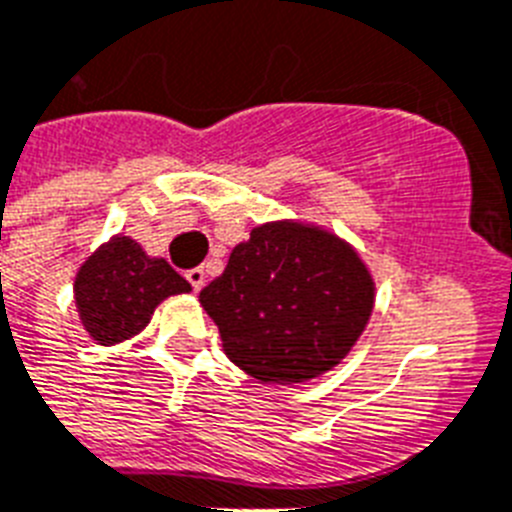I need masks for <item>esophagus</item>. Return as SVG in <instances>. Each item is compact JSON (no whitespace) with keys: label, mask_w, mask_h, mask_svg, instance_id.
Masks as SVG:
<instances>
[{"label":"esophagus","mask_w":512,"mask_h":512,"mask_svg":"<svg viewBox=\"0 0 512 512\" xmlns=\"http://www.w3.org/2000/svg\"><path fill=\"white\" fill-rule=\"evenodd\" d=\"M186 279H189L191 287H194L196 292L202 290V287L207 285V272H204V266H196V269H189V272H186Z\"/></svg>","instance_id":"34e87169"}]
</instances>
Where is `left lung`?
Returning <instances> with one entry per match:
<instances>
[{
	"mask_svg": "<svg viewBox=\"0 0 512 512\" xmlns=\"http://www.w3.org/2000/svg\"><path fill=\"white\" fill-rule=\"evenodd\" d=\"M222 349L259 383L313 381L352 352L373 316L375 279L355 246L313 222L253 227L199 292Z\"/></svg>",
	"mask_w": 512,
	"mask_h": 512,
	"instance_id": "obj_1",
	"label": "left lung"
}]
</instances>
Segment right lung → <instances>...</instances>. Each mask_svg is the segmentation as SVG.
<instances>
[{
	"label": "right lung",
	"mask_w": 512,
	"mask_h": 512,
	"mask_svg": "<svg viewBox=\"0 0 512 512\" xmlns=\"http://www.w3.org/2000/svg\"><path fill=\"white\" fill-rule=\"evenodd\" d=\"M183 292H191L189 282L165 259L147 256L129 235L100 243L74 277V305L100 347L142 334L157 305Z\"/></svg>",
	"instance_id": "add662e5"
}]
</instances>
